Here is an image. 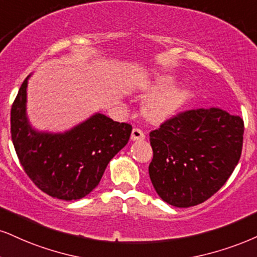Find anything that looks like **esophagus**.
Here are the masks:
<instances>
[{
	"instance_id": "esophagus-1",
	"label": "esophagus",
	"mask_w": 257,
	"mask_h": 257,
	"mask_svg": "<svg viewBox=\"0 0 257 257\" xmlns=\"http://www.w3.org/2000/svg\"><path fill=\"white\" fill-rule=\"evenodd\" d=\"M131 139L132 141H144L145 139L144 132L142 131L141 128H134L131 134Z\"/></svg>"
}]
</instances>
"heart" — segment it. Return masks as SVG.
<instances>
[{
    "mask_svg": "<svg viewBox=\"0 0 257 257\" xmlns=\"http://www.w3.org/2000/svg\"><path fill=\"white\" fill-rule=\"evenodd\" d=\"M177 81L173 76H163L151 87L154 96L145 104V114L155 122L163 121L179 112L192 97V93L185 87L176 88Z\"/></svg>",
    "mask_w": 257,
    "mask_h": 257,
    "instance_id": "1",
    "label": "heart"
}]
</instances>
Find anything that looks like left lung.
Returning a JSON list of instances; mask_svg holds the SVG:
<instances>
[{
  "instance_id": "obj_1",
  "label": "left lung",
  "mask_w": 257,
  "mask_h": 257,
  "mask_svg": "<svg viewBox=\"0 0 257 257\" xmlns=\"http://www.w3.org/2000/svg\"><path fill=\"white\" fill-rule=\"evenodd\" d=\"M244 122L216 107L181 112L150 132L149 175L157 194L175 207L201 204L238 163Z\"/></svg>"
}]
</instances>
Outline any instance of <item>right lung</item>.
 Listing matches in <instances>:
<instances>
[{"label":"right lung","instance_id":"right-lung-1","mask_svg":"<svg viewBox=\"0 0 257 257\" xmlns=\"http://www.w3.org/2000/svg\"><path fill=\"white\" fill-rule=\"evenodd\" d=\"M28 78L11 110L12 141L19 161L34 185L52 198H83L99 185L109 161L127 144L132 126L96 113L64 134L38 132L26 114Z\"/></svg>","mask_w":257,"mask_h":257}]
</instances>
